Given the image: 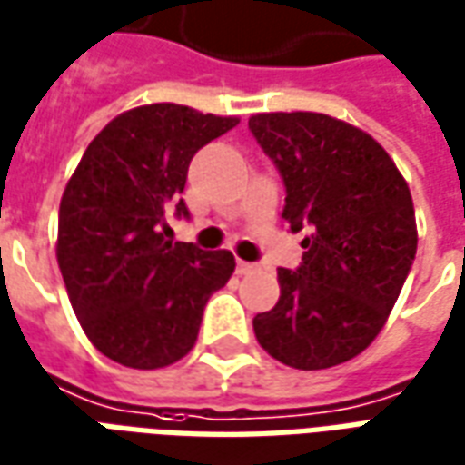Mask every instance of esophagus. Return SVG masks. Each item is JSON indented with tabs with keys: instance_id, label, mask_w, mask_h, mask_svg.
Here are the masks:
<instances>
[{
	"instance_id": "34e87169",
	"label": "esophagus",
	"mask_w": 465,
	"mask_h": 465,
	"mask_svg": "<svg viewBox=\"0 0 465 465\" xmlns=\"http://www.w3.org/2000/svg\"><path fill=\"white\" fill-rule=\"evenodd\" d=\"M236 272L246 276V273H253L256 272V263H249V262H236Z\"/></svg>"
}]
</instances>
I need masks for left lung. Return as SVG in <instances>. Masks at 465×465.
Masks as SVG:
<instances>
[{
    "label": "left lung",
    "instance_id": "obj_1",
    "mask_svg": "<svg viewBox=\"0 0 465 465\" xmlns=\"http://www.w3.org/2000/svg\"><path fill=\"white\" fill-rule=\"evenodd\" d=\"M249 129L282 173V219L309 229L302 266L279 269V302L253 319L256 341L292 369H331L379 336L409 276V183L371 134L329 114H253Z\"/></svg>",
    "mask_w": 465,
    "mask_h": 465
}]
</instances>
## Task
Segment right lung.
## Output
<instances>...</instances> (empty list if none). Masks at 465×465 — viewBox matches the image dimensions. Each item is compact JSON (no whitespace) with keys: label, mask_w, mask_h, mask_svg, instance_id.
Returning a JSON list of instances; mask_svg holds the SVG:
<instances>
[{"label":"right lung","mask_w":465,"mask_h":465,"mask_svg":"<svg viewBox=\"0 0 465 465\" xmlns=\"http://www.w3.org/2000/svg\"><path fill=\"white\" fill-rule=\"evenodd\" d=\"M239 124L182 104H143L86 146L59 203L56 262L86 339L129 369H163L196 343L203 306L232 279L226 249L172 242L163 213L193 153Z\"/></svg>","instance_id":"1"}]
</instances>
